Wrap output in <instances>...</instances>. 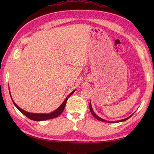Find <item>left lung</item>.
<instances>
[{"label":"left lung","instance_id":"left-lung-1","mask_svg":"<svg viewBox=\"0 0 154 154\" xmlns=\"http://www.w3.org/2000/svg\"><path fill=\"white\" fill-rule=\"evenodd\" d=\"M89 108H90V111H91V114H93V116L94 118H95L96 119L99 120H100V121H102V122H109V123L123 122V121H125V120H128V119H130V118L132 116V114L131 116H128V118H126V119H122V120H118V121H114V122H110V121H107V120H104V119H101V118H100V117L98 116L97 115H96L95 113L94 112V111H93V109H92V106H91V103H90V104H89Z\"/></svg>","mask_w":154,"mask_h":154}]
</instances>
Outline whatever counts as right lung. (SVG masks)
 I'll return each instance as SVG.
<instances>
[{"label":"right lung","mask_w":154,"mask_h":154,"mask_svg":"<svg viewBox=\"0 0 154 154\" xmlns=\"http://www.w3.org/2000/svg\"><path fill=\"white\" fill-rule=\"evenodd\" d=\"M75 90L73 91H72V92L66 97V99H65V100L63 101V103L61 104L60 106L58 107L56 110L54 111V112H51L50 114H37V113H30V112H26V111H25L24 110H22V109H20V108L17 105V104H16L14 102V100H12V97H11V93H10V95H11V99H12V102H13V103H14L15 106L17 108V109L20 111V112L23 114H24V115H25L26 116L28 117V119H30V120H32L42 121V120H49V119H54V118H56L58 116H60V114L62 113V112H63V111L64 109H65V104H66L67 99L72 95V94H73V93L75 92ZM9 92H10V90H9Z\"/></svg>","instance_id":"add662e5"}]
</instances>
